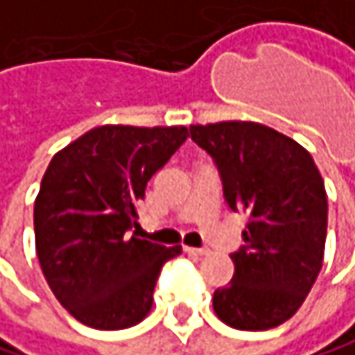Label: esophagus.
<instances>
[{
  "mask_svg": "<svg viewBox=\"0 0 355 355\" xmlns=\"http://www.w3.org/2000/svg\"><path fill=\"white\" fill-rule=\"evenodd\" d=\"M185 252L191 256H206L208 254V250H204V248H185Z\"/></svg>",
  "mask_w": 355,
  "mask_h": 355,
  "instance_id": "1",
  "label": "esophagus"
}]
</instances>
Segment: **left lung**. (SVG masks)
<instances>
[{"label":"left lung","mask_w":355,"mask_h":355,"mask_svg":"<svg viewBox=\"0 0 355 355\" xmlns=\"http://www.w3.org/2000/svg\"><path fill=\"white\" fill-rule=\"evenodd\" d=\"M189 132L214 157L229 208L248 214L245 245L231 254L235 275L214 291V312L233 329H275L300 310L322 268V176L308 149L260 122L191 124Z\"/></svg>","instance_id":"1"}]
</instances>
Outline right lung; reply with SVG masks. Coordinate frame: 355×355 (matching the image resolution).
<instances>
[{
	"instance_id": "add662e5",
	"label": "right lung",
	"mask_w": 355,
	"mask_h": 355,
	"mask_svg": "<svg viewBox=\"0 0 355 355\" xmlns=\"http://www.w3.org/2000/svg\"><path fill=\"white\" fill-rule=\"evenodd\" d=\"M187 137V126L105 124L51 157L35 200V245L49 289L78 322L120 331L149 314L157 275L181 245L130 231L147 181Z\"/></svg>"
}]
</instances>
